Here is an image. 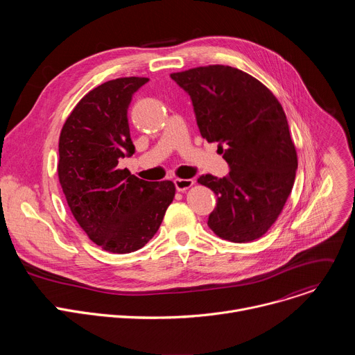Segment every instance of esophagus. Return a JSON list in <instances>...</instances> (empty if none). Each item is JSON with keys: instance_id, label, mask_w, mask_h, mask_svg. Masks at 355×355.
<instances>
[{"instance_id": "obj_1", "label": "esophagus", "mask_w": 355, "mask_h": 355, "mask_svg": "<svg viewBox=\"0 0 355 355\" xmlns=\"http://www.w3.org/2000/svg\"><path fill=\"white\" fill-rule=\"evenodd\" d=\"M193 180H191V178H175L174 180V185H175V189L177 191H180V192H182V191H187L188 188H191L192 185H193Z\"/></svg>"}]
</instances>
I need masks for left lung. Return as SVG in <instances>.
Segmentation results:
<instances>
[{
    "instance_id": "obj_1",
    "label": "left lung",
    "mask_w": 355,
    "mask_h": 355,
    "mask_svg": "<svg viewBox=\"0 0 355 355\" xmlns=\"http://www.w3.org/2000/svg\"><path fill=\"white\" fill-rule=\"evenodd\" d=\"M171 78L191 96L200 136L218 143L230 167L223 178H198L218 196L208 226L233 243L260 239L282 212L297 168L281 104L263 83L230 66L195 67Z\"/></svg>"
}]
</instances>
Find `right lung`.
<instances>
[{"label": "right lung", "instance_id": "right-lung-1", "mask_svg": "<svg viewBox=\"0 0 355 355\" xmlns=\"http://www.w3.org/2000/svg\"><path fill=\"white\" fill-rule=\"evenodd\" d=\"M147 81L123 77L91 89L59 139L58 174L69 208L96 245L116 254L141 248L156 234L175 195L171 181L150 182L118 168L135 153L128 108Z\"/></svg>", "mask_w": 355, "mask_h": 355}]
</instances>
